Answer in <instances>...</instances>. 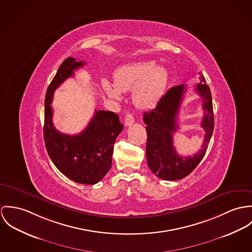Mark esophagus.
<instances>
[{"label": "esophagus", "mask_w": 252, "mask_h": 252, "mask_svg": "<svg viewBox=\"0 0 252 252\" xmlns=\"http://www.w3.org/2000/svg\"><path fill=\"white\" fill-rule=\"evenodd\" d=\"M134 123V117H133V115L132 114H126V118H125V124H126V126H131L132 124Z\"/></svg>", "instance_id": "34e87169"}]
</instances>
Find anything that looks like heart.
<instances>
[{
  "mask_svg": "<svg viewBox=\"0 0 252 252\" xmlns=\"http://www.w3.org/2000/svg\"><path fill=\"white\" fill-rule=\"evenodd\" d=\"M168 81L167 68L154 60L135 61L120 66L114 73L115 85L103 80L106 94L119 99L122 93L132 89L133 102L141 108L153 107L162 96Z\"/></svg>",
  "mask_w": 252,
  "mask_h": 252,
  "instance_id": "1",
  "label": "heart"
}]
</instances>
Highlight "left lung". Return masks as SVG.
<instances>
[{
	"mask_svg": "<svg viewBox=\"0 0 252 252\" xmlns=\"http://www.w3.org/2000/svg\"><path fill=\"white\" fill-rule=\"evenodd\" d=\"M200 83L196 85V92L202 97L204 117L201 126L206 134L201 150L192 157H182L177 154L173 134L178 128L177 116L186 92L185 85L171 88L159 99L156 108L143 116L147 125L146 157L148 166L158 178L167 181H176L189 175L206 154L214 130V110L212 94L206 84L205 77L199 72Z\"/></svg>",
	"mask_w": 252,
	"mask_h": 252,
	"instance_id": "1",
	"label": "left lung"
}]
</instances>
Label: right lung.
Wrapping results in <instances>:
<instances>
[{"instance_id": "add662e5", "label": "right lung", "mask_w": 252, "mask_h": 252, "mask_svg": "<svg viewBox=\"0 0 252 252\" xmlns=\"http://www.w3.org/2000/svg\"><path fill=\"white\" fill-rule=\"evenodd\" d=\"M72 57L60 65L56 75L47 88L44 107L43 137L47 153L53 163L68 179L84 185L98 183L112 166L114 144L124 129L119 116L111 111L98 110L84 130L76 135L58 131L53 123L51 102L57 88L74 70L83 66Z\"/></svg>"}]
</instances>
